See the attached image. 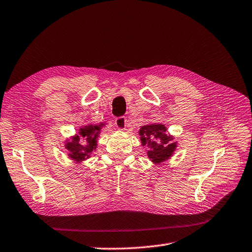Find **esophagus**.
Here are the masks:
<instances>
[{
    "mask_svg": "<svg viewBox=\"0 0 252 252\" xmlns=\"http://www.w3.org/2000/svg\"><path fill=\"white\" fill-rule=\"evenodd\" d=\"M126 118L125 117H118L116 120H114V124H116L117 128L121 129V130H124L126 128Z\"/></svg>",
    "mask_w": 252,
    "mask_h": 252,
    "instance_id": "obj_1",
    "label": "esophagus"
}]
</instances>
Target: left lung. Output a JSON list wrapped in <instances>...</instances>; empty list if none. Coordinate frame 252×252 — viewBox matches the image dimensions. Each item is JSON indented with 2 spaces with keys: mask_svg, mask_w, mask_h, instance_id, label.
Returning <instances> with one entry per match:
<instances>
[{
  "mask_svg": "<svg viewBox=\"0 0 252 252\" xmlns=\"http://www.w3.org/2000/svg\"><path fill=\"white\" fill-rule=\"evenodd\" d=\"M166 127L159 124L143 126L140 130L141 141L146 146L149 158L156 163H161L168 158L175 149V143H171L172 138L166 133Z\"/></svg>",
  "mask_w": 252,
  "mask_h": 252,
  "instance_id": "left-lung-1",
  "label": "left lung"
}]
</instances>
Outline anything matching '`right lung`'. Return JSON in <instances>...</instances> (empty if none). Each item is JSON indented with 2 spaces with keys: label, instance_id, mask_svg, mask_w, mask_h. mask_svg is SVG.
<instances>
[{
  "label": "right lung",
  "instance_id": "obj_1",
  "mask_svg": "<svg viewBox=\"0 0 252 252\" xmlns=\"http://www.w3.org/2000/svg\"><path fill=\"white\" fill-rule=\"evenodd\" d=\"M100 127L96 125L81 128L80 133L74 136L72 142H68L66 145V148L70 152V158L78 162L88 158L96 146V135Z\"/></svg>",
  "mask_w": 252,
  "mask_h": 252
}]
</instances>
